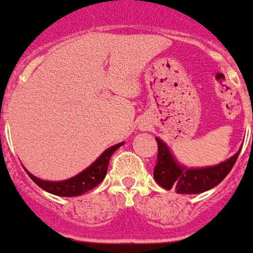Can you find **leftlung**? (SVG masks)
<instances>
[{
  "instance_id": "8db88e82",
  "label": "left lung",
  "mask_w": 253,
  "mask_h": 253,
  "mask_svg": "<svg viewBox=\"0 0 253 253\" xmlns=\"http://www.w3.org/2000/svg\"><path fill=\"white\" fill-rule=\"evenodd\" d=\"M157 141V160L153 178L162 188L174 189L176 193L181 194H196L203 193L206 190L215 188L225 179L230 172L233 166L237 162V157L241 149L226 160L223 163L206 167V169H185L174 160L172 155L169 153L167 145L162 139Z\"/></svg>"
}]
</instances>
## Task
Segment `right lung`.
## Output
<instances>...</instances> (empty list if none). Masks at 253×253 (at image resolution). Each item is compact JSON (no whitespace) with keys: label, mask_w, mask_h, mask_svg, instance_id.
I'll use <instances>...</instances> for the list:
<instances>
[{"label":"right lung","mask_w":253,"mask_h":253,"mask_svg":"<svg viewBox=\"0 0 253 253\" xmlns=\"http://www.w3.org/2000/svg\"><path fill=\"white\" fill-rule=\"evenodd\" d=\"M122 144L114 145L112 148H109L107 151L102 153L101 156L97 159L94 163L91 164L90 167L82 171L81 174H78L77 176H74L71 179L61 182H49L42 181L40 178H37L33 174H30L27 171L28 176L33 181L42 188L43 190H46L49 193L56 194V196H63V197H74V196H79L84 194L86 192H89L91 189H94L97 185H100L104 178L107 175V169L109 166V159L114 155V152L121 148Z\"/></svg>","instance_id":"add662e5"}]
</instances>
